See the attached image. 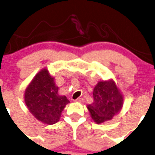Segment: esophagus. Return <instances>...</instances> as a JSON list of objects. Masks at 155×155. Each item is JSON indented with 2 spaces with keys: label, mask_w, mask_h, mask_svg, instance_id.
I'll return each instance as SVG.
<instances>
[{
  "label": "esophagus",
  "mask_w": 155,
  "mask_h": 155,
  "mask_svg": "<svg viewBox=\"0 0 155 155\" xmlns=\"http://www.w3.org/2000/svg\"><path fill=\"white\" fill-rule=\"evenodd\" d=\"M83 101H84V99H82V98H79V99H76V100H75V102H81V103H82V102H83Z\"/></svg>",
  "instance_id": "esophagus-1"
}]
</instances>
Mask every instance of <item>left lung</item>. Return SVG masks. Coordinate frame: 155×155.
Returning a JSON list of instances; mask_svg holds the SVG:
<instances>
[{
	"mask_svg": "<svg viewBox=\"0 0 155 155\" xmlns=\"http://www.w3.org/2000/svg\"><path fill=\"white\" fill-rule=\"evenodd\" d=\"M93 96L94 102L87 105V108L97 124L112 120L123 106L124 97L112 79L98 82L94 88Z\"/></svg>",
	"mask_w": 155,
	"mask_h": 155,
	"instance_id": "left-lung-1",
	"label": "left lung"
}]
</instances>
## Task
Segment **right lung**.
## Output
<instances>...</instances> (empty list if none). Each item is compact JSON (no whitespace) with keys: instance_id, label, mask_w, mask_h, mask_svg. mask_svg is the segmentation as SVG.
<instances>
[{"instance_id":"obj_1","label":"right lung","mask_w":155,"mask_h":155,"mask_svg":"<svg viewBox=\"0 0 155 155\" xmlns=\"http://www.w3.org/2000/svg\"><path fill=\"white\" fill-rule=\"evenodd\" d=\"M55 78L44 68L34 76L24 91V102L38 121L53 125L59 121L61 112L70 101L58 94Z\"/></svg>"}]
</instances>
